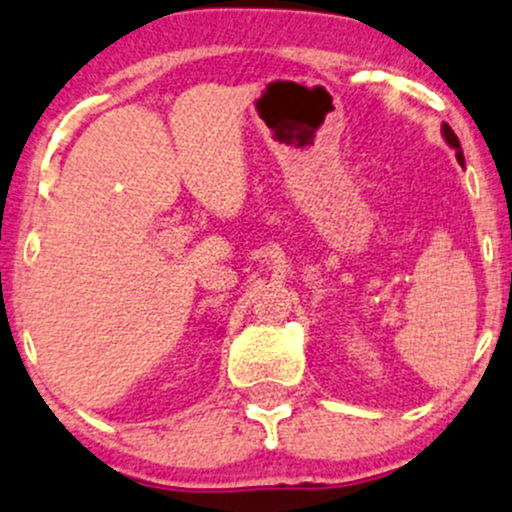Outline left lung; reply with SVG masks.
Listing matches in <instances>:
<instances>
[{
    "instance_id": "1",
    "label": "left lung",
    "mask_w": 512,
    "mask_h": 512,
    "mask_svg": "<svg viewBox=\"0 0 512 512\" xmlns=\"http://www.w3.org/2000/svg\"><path fill=\"white\" fill-rule=\"evenodd\" d=\"M443 137H445V142H448V144L452 146V149H455V156H457V161L464 163V156H462V146H460V139H457V134L452 132L450 125H443Z\"/></svg>"
}]
</instances>
